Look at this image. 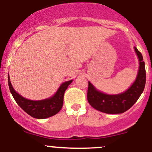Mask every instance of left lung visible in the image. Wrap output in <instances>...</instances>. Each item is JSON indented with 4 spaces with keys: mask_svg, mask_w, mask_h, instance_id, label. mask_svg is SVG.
<instances>
[{
    "mask_svg": "<svg viewBox=\"0 0 152 152\" xmlns=\"http://www.w3.org/2000/svg\"><path fill=\"white\" fill-rule=\"evenodd\" d=\"M134 50L140 61L139 70L135 82L126 92L117 95H107L97 91L88 82L87 98L94 108L106 113H122L131 108L137 101L145 88L146 73L142 54L135 47Z\"/></svg>",
    "mask_w": 152,
    "mask_h": 152,
    "instance_id": "1",
    "label": "left lung"
}]
</instances>
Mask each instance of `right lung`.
Segmentation results:
<instances>
[{
  "instance_id": "obj_1",
  "label": "right lung",
  "mask_w": 152,
  "mask_h": 152,
  "mask_svg": "<svg viewBox=\"0 0 152 152\" xmlns=\"http://www.w3.org/2000/svg\"><path fill=\"white\" fill-rule=\"evenodd\" d=\"M71 82L72 80L64 82L58 88L56 94L51 98L39 101H32L23 98L13 89L10 76H8L9 88L17 104L26 113L36 119L48 118L56 114L61 110L63 106L64 92Z\"/></svg>"
}]
</instances>
